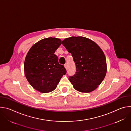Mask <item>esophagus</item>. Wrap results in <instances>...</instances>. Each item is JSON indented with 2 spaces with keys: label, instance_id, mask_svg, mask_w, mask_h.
<instances>
[{
  "label": "esophagus",
  "instance_id": "esophagus-1",
  "mask_svg": "<svg viewBox=\"0 0 131 131\" xmlns=\"http://www.w3.org/2000/svg\"><path fill=\"white\" fill-rule=\"evenodd\" d=\"M64 67H65V68L67 69V67H68V65H67V64H65V65H64Z\"/></svg>",
  "mask_w": 131,
  "mask_h": 131
}]
</instances>
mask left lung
<instances>
[{"instance_id": "1", "label": "left lung", "mask_w": 131, "mask_h": 131, "mask_svg": "<svg viewBox=\"0 0 131 131\" xmlns=\"http://www.w3.org/2000/svg\"><path fill=\"white\" fill-rule=\"evenodd\" d=\"M63 45L73 57L76 74L69 80L74 89L83 93L95 90L105 78L106 59L101 48L84 37H71L62 41Z\"/></svg>"}]
</instances>
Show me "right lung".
<instances>
[{
    "label": "right lung",
    "mask_w": 131,
    "mask_h": 131,
    "mask_svg": "<svg viewBox=\"0 0 131 131\" xmlns=\"http://www.w3.org/2000/svg\"><path fill=\"white\" fill-rule=\"evenodd\" d=\"M60 39L49 37L34 44L24 62V72L30 84L41 93H49L57 88L66 73L54 53L61 45Z\"/></svg>",
    "instance_id": "obj_1"
}]
</instances>
